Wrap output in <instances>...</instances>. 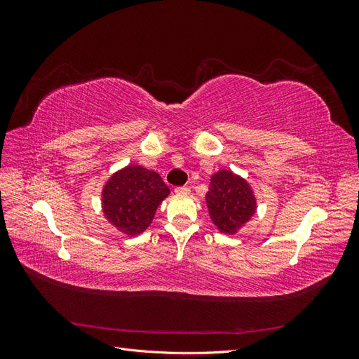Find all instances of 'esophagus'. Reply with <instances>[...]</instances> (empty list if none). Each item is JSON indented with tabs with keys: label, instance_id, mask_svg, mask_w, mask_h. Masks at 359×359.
I'll return each instance as SVG.
<instances>
[{
	"label": "esophagus",
	"instance_id": "obj_1",
	"mask_svg": "<svg viewBox=\"0 0 359 359\" xmlns=\"http://www.w3.org/2000/svg\"><path fill=\"white\" fill-rule=\"evenodd\" d=\"M175 193H178V194H189V193H190V189L186 187V186L177 187V189H175Z\"/></svg>",
	"mask_w": 359,
	"mask_h": 359
}]
</instances>
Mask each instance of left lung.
<instances>
[{
	"label": "left lung",
	"instance_id": "obj_1",
	"mask_svg": "<svg viewBox=\"0 0 359 359\" xmlns=\"http://www.w3.org/2000/svg\"><path fill=\"white\" fill-rule=\"evenodd\" d=\"M205 201L217 229L229 235L240 231L252 219L257 208L250 184L227 169L215 172L211 177Z\"/></svg>",
	"mask_w": 359,
	"mask_h": 359
}]
</instances>
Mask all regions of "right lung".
Here are the masks:
<instances>
[{
    "mask_svg": "<svg viewBox=\"0 0 359 359\" xmlns=\"http://www.w3.org/2000/svg\"><path fill=\"white\" fill-rule=\"evenodd\" d=\"M169 193L157 172L128 165L115 172L103 186V214L119 232L135 236L147 231L157 206Z\"/></svg>",
    "mask_w": 359,
    "mask_h": 359,
    "instance_id": "1",
    "label": "right lung"
}]
</instances>
